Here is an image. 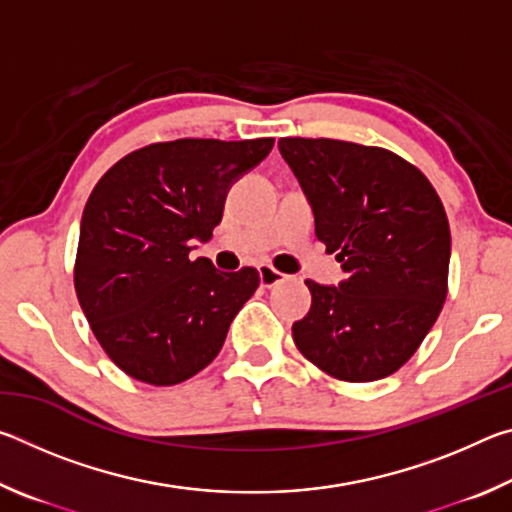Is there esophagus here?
Instances as JSON below:
<instances>
[{"label": "esophagus", "mask_w": 512, "mask_h": 512, "mask_svg": "<svg viewBox=\"0 0 512 512\" xmlns=\"http://www.w3.org/2000/svg\"><path fill=\"white\" fill-rule=\"evenodd\" d=\"M257 268H259V284H262L264 289H271V287H275V284H280V282L287 280V275L280 273V271H275L271 264H259Z\"/></svg>", "instance_id": "1"}]
</instances>
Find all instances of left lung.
Instances as JSON below:
<instances>
[{
  "mask_svg": "<svg viewBox=\"0 0 512 512\" xmlns=\"http://www.w3.org/2000/svg\"><path fill=\"white\" fill-rule=\"evenodd\" d=\"M280 153L314 210L316 237L348 273L314 280L293 341L329 377L393 375L436 323L447 298L449 221L427 176L400 155L327 137H282Z\"/></svg>",
  "mask_w": 512,
  "mask_h": 512,
  "instance_id": "obj_1",
  "label": "left lung"
}]
</instances>
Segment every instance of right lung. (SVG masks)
<instances>
[{
	"mask_svg": "<svg viewBox=\"0 0 512 512\" xmlns=\"http://www.w3.org/2000/svg\"><path fill=\"white\" fill-rule=\"evenodd\" d=\"M273 137L158 142L103 173L85 203L74 289L94 336L128 377L180 384L221 352L259 273L189 259L221 223L230 185L262 162Z\"/></svg>",
	"mask_w": 512,
	"mask_h": 512,
	"instance_id": "add662e5",
	"label": "right lung"
}]
</instances>
